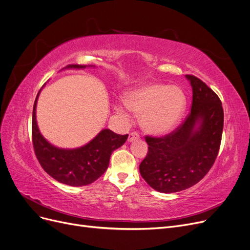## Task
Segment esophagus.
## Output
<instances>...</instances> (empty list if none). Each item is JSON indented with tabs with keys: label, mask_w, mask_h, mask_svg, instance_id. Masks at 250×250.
<instances>
[{
	"label": "esophagus",
	"mask_w": 250,
	"mask_h": 250,
	"mask_svg": "<svg viewBox=\"0 0 250 250\" xmlns=\"http://www.w3.org/2000/svg\"><path fill=\"white\" fill-rule=\"evenodd\" d=\"M138 138H139V134H138L137 132L133 131V132H131V133H129V136H128V142H129V143H131V142H133V141H137Z\"/></svg>",
	"instance_id": "esophagus-1"
}]
</instances>
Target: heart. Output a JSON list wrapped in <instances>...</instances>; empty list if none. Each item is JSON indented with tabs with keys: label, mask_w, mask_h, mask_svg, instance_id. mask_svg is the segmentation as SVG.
<instances>
[{
	"label": "heart",
	"mask_w": 250,
	"mask_h": 250,
	"mask_svg": "<svg viewBox=\"0 0 250 250\" xmlns=\"http://www.w3.org/2000/svg\"><path fill=\"white\" fill-rule=\"evenodd\" d=\"M124 104L136 115H142L145 130L153 134L167 133L178 124L186 111L187 98L181 88L159 83H147L128 91ZM117 114L127 120L129 113L123 105L116 106Z\"/></svg>",
	"instance_id": "b5f03b06"
}]
</instances>
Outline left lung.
<instances>
[{"label": "left lung", "instance_id": "left-lung-1", "mask_svg": "<svg viewBox=\"0 0 250 250\" xmlns=\"http://www.w3.org/2000/svg\"><path fill=\"white\" fill-rule=\"evenodd\" d=\"M192 86L191 113L174 131L146 136L148 152L139 165L143 178L161 193L183 191L199 183L212 167L222 142L221 99L200 79L186 75Z\"/></svg>", "mask_w": 250, "mask_h": 250}]
</instances>
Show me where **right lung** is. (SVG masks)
<instances>
[{
	"label": "right lung",
	"mask_w": 250,
	"mask_h": 250,
	"mask_svg": "<svg viewBox=\"0 0 250 250\" xmlns=\"http://www.w3.org/2000/svg\"><path fill=\"white\" fill-rule=\"evenodd\" d=\"M86 65L69 64L65 68H85ZM40 91L33 109L32 135L35 154L44 170L57 182L82 187L90 185L107 169L112 153L124 145L128 134L120 135L104 129L91 142L78 148H59L48 143L39 130L36 107Z\"/></svg>",
	"instance_id": "1"
}]
</instances>
